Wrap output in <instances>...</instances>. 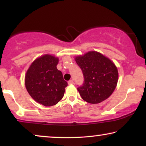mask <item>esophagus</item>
<instances>
[{
    "label": "esophagus",
    "instance_id": "obj_1",
    "mask_svg": "<svg viewBox=\"0 0 146 146\" xmlns=\"http://www.w3.org/2000/svg\"><path fill=\"white\" fill-rule=\"evenodd\" d=\"M68 83L69 85H72V84H74V81L72 80H69L68 82Z\"/></svg>",
    "mask_w": 146,
    "mask_h": 146
}]
</instances>
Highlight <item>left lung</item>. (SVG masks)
<instances>
[{"label":"left lung","mask_w":146,"mask_h":146,"mask_svg":"<svg viewBox=\"0 0 146 146\" xmlns=\"http://www.w3.org/2000/svg\"><path fill=\"white\" fill-rule=\"evenodd\" d=\"M83 72L84 82L78 91L82 98L92 104L110 96L116 88L118 71L109 58L96 51H89L74 58Z\"/></svg>","instance_id":"obj_1"}]
</instances>
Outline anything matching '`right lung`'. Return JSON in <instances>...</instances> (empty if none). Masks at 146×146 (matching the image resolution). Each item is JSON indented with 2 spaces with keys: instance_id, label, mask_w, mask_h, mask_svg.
<instances>
[{
  "instance_id": "obj_1",
  "label": "right lung",
  "mask_w": 146,
  "mask_h": 146,
  "mask_svg": "<svg viewBox=\"0 0 146 146\" xmlns=\"http://www.w3.org/2000/svg\"><path fill=\"white\" fill-rule=\"evenodd\" d=\"M59 59L51 54H44L34 60L25 78L26 88L36 102L54 106L62 98L68 83L57 69Z\"/></svg>"
}]
</instances>
